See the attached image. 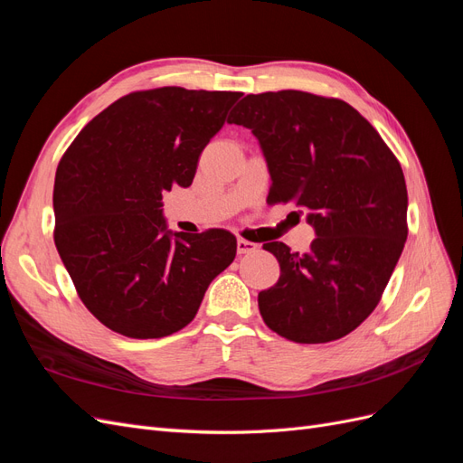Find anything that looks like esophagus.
Instances as JSON below:
<instances>
[{"mask_svg":"<svg viewBox=\"0 0 463 463\" xmlns=\"http://www.w3.org/2000/svg\"><path fill=\"white\" fill-rule=\"evenodd\" d=\"M255 249H257V243L247 241V240H237V253H240V255L253 253Z\"/></svg>","mask_w":463,"mask_h":463,"instance_id":"34e87169","label":"esophagus"}]
</instances>
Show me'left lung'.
<instances>
[{
    "instance_id": "left-lung-1",
    "label": "left lung",
    "mask_w": 463,
    "mask_h": 463,
    "mask_svg": "<svg viewBox=\"0 0 463 463\" xmlns=\"http://www.w3.org/2000/svg\"><path fill=\"white\" fill-rule=\"evenodd\" d=\"M253 131L270 172V204L307 210L309 253L262 249L279 278L259 293L266 326L298 344L344 338L383 298L408 240V189L383 137L338 98L301 90L247 94L232 121Z\"/></svg>"
}]
</instances>
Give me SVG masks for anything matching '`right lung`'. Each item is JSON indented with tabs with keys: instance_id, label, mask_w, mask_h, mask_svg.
<instances>
[{
	"instance_id": "1",
	"label": "right lung",
	"mask_w": 463,
	"mask_h": 463,
	"mask_svg": "<svg viewBox=\"0 0 463 463\" xmlns=\"http://www.w3.org/2000/svg\"><path fill=\"white\" fill-rule=\"evenodd\" d=\"M241 92L162 87L119 98L85 125L55 172L53 241L87 309L137 340L197 315L235 259L226 230L167 232L162 193L189 187Z\"/></svg>"
}]
</instances>
